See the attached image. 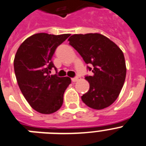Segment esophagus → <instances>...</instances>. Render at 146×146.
Wrapping results in <instances>:
<instances>
[{"mask_svg":"<svg viewBox=\"0 0 146 146\" xmlns=\"http://www.w3.org/2000/svg\"><path fill=\"white\" fill-rule=\"evenodd\" d=\"M79 78H80V77L79 76H76V77H74V78H72V82H77V81L79 80Z\"/></svg>","mask_w":146,"mask_h":146,"instance_id":"esophagus-1","label":"esophagus"}]
</instances>
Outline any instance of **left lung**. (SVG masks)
Returning a JSON list of instances; mask_svg holds the SVG:
<instances>
[{"label":"left lung","instance_id":"obj_1","mask_svg":"<svg viewBox=\"0 0 146 146\" xmlns=\"http://www.w3.org/2000/svg\"><path fill=\"white\" fill-rule=\"evenodd\" d=\"M69 44L82 56L92 76H86L90 90L82 96L87 106L103 110L117 99L123 86L126 67L123 53L115 42L100 34L73 35Z\"/></svg>","mask_w":146,"mask_h":146}]
</instances>
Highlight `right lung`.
Returning a JSON list of instances; mask_svg holds the SVG:
<instances>
[{
    "instance_id": "add662e5",
    "label": "right lung",
    "mask_w": 146,
    "mask_h": 146,
    "mask_svg": "<svg viewBox=\"0 0 146 146\" xmlns=\"http://www.w3.org/2000/svg\"><path fill=\"white\" fill-rule=\"evenodd\" d=\"M70 35L35 34L17 50L14 69L17 84L28 103L40 113L51 114L59 110L64 91L71 83L69 77L50 75L52 68L56 70L52 56Z\"/></svg>"
}]
</instances>
